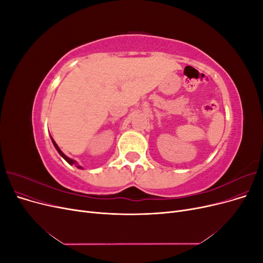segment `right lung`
Returning <instances> with one entry per match:
<instances>
[{"label": "right lung", "instance_id": "add662e5", "mask_svg": "<svg viewBox=\"0 0 263 263\" xmlns=\"http://www.w3.org/2000/svg\"><path fill=\"white\" fill-rule=\"evenodd\" d=\"M50 137H51V136H50ZM51 141H52V144H53L54 148H55V149H57V151H58V153H59V155H60V156H61V157H62L63 159H65V160H66V161H67V162H68L69 164H71V165H72V164H76V165H77V168H78V169H83L81 165H79V164H77V162H76L74 160H72V159H70L69 157H67V156H66L65 154H63V153H62V151L60 150V148L58 147V145H57V144H55V141H54V140L52 139V137H51Z\"/></svg>", "mask_w": 263, "mask_h": 263}]
</instances>
